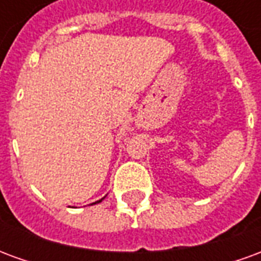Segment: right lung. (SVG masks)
Here are the masks:
<instances>
[{
  "mask_svg": "<svg viewBox=\"0 0 261 261\" xmlns=\"http://www.w3.org/2000/svg\"><path fill=\"white\" fill-rule=\"evenodd\" d=\"M102 200H103V198H102ZM102 200H99V201H96V202H100V201H102ZM93 204H95V202H93Z\"/></svg>",
  "mask_w": 261,
  "mask_h": 261,
  "instance_id": "obj_1",
  "label": "right lung"
}]
</instances>
